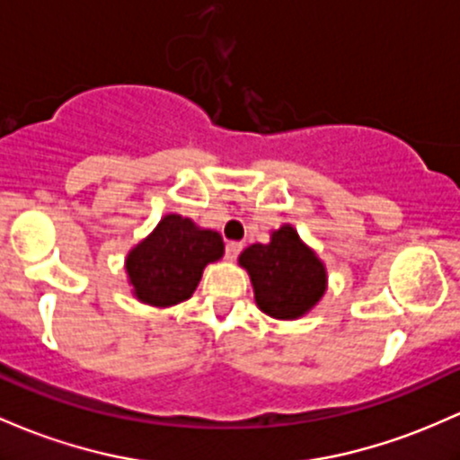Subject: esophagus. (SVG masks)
Listing matches in <instances>:
<instances>
[{"instance_id": "1", "label": "esophagus", "mask_w": 460, "mask_h": 460, "mask_svg": "<svg viewBox=\"0 0 460 460\" xmlns=\"http://www.w3.org/2000/svg\"><path fill=\"white\" fill-rule=\"evenodd\" d=\"M225 253H226V260H235L242 253V242H226L225 244Z\"/></svg>"}]
</instances>
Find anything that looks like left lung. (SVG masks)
<instances>
[{
  "mask_svg": "<svg viewBox=\"0 0 460 460\" xmlns=\"http://www.w3.org/2000/svg\"><path fill=\"white\" fill-rule=\"evenodd\" d=\"M240 264L253 281L255 301L275 319H296L325 292V269L290 225L272 234L270 244H251Z\"/></svg>",
  "mask_w": 460,
  "mask_h": 460,
  "instance_id": "1",
  "label": "left lung"
}]
</instances>
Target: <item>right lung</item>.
<instances>
[{
	"instance_id": "right-lung-1",
	"label": "right lung",
	"mask_w": 460,
	"mask_h": 460,
	"mask_svg": "<svg viewBox=\"0 0 460 460\" xmlns=\"http://www.w3.org/2000/svg\"><path fill=\"white\" fill-rule=\"evenodd\" d=\"M225 244L216 231L199 229L181 216H165L156 229L126 257V272L139 301L174 305L190 299L203 269L222 257Z\"/></svg>"
}]
</instances>
